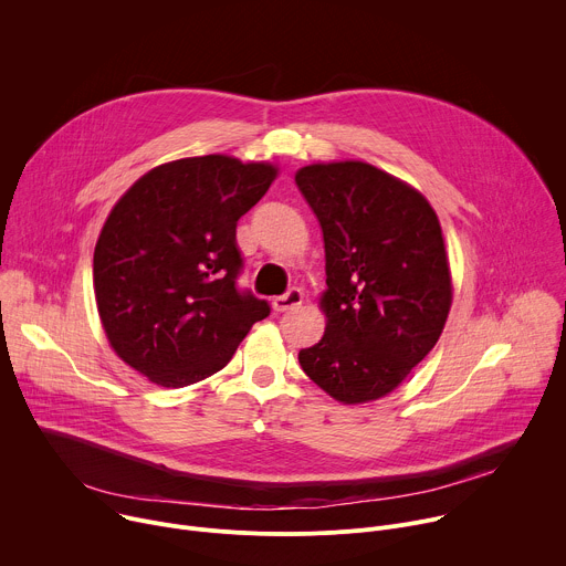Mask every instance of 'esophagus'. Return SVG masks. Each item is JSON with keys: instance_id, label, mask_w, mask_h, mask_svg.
<instances>
[{"instance_id": "34e87169", "label": "esophagus", "mask_w": 566, "mask_h": 566, "mask_svg": "<svg viewBox=\"0 0 566 566\" xmlns=\"http://www.w3.org/2000/svg\"><path fill=\"white\" fill-rule=\"evenodd\" d=\"M302 300H304L302 289L293 286V289H289L284 295H277V297L273 300V308H275V311H289V308L302 304Z\"/></svg>"}]
</instances>
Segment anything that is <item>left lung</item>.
Returning <instances> with one entry per match:
<instances>
[{"mask_svg":"<svg viewBox=\"0 0 566 566\" xmlns=\"http://www.w3.org/2000/svg\"><path fill=\"white\" fill-rule=\"evenodd\" d=\"M295 184L325 237V336L297 354L340 402L396 389L437 345L452 304L441 223L428 199L363 164H313Z\"/></svg>","mask_w":566,"mask_h":566,"instance_id":"obj_1","label":"left lung"}]
</instances>
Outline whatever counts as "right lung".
I'll list each match as a JSON object with an SVG mask.
<instances>
[{
    "mask_svg": "<svg viewBox=\"0 0 566 566\" xmlns=\"http://www.w3.org/2000/svg\"><path fill=\"white\" fill-rule=\"evenodd\" d=\"M277 168L226 154L143 175L112 208L94 251L96 304L114 352L160 387L223 369L266 300L237 289V221Z\"/></svg>",
    "mask_w": 566,
    "mask_h": 566,
    "instance_id": "obj_1",
    "label": "right lung"
}]
</instances>
